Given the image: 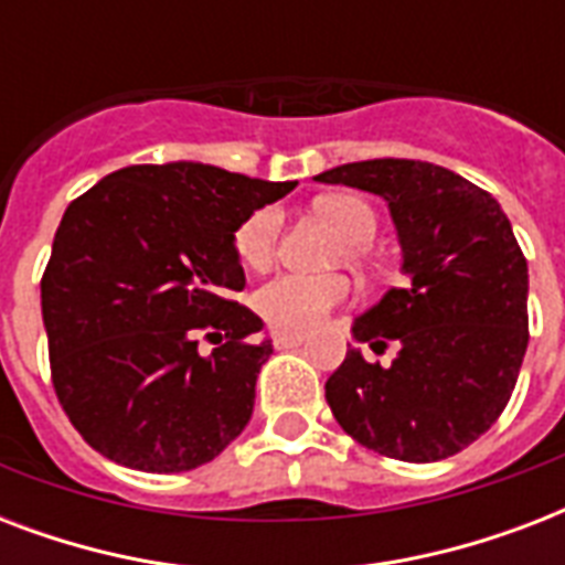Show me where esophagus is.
I'll use <instances>...</instances> for the list:
<instances>
[{"mask_svg":"<svg viewBox=\"0 0 565 565\" xmlns=\"http://www.w3.org/2000/svg\"><path fill=\"white\" fill-rule=\"evenodd\" d=\"M275 349H296V345L305 343V334H296V331H273Z\"/></svg>","mask_w":565,"mask_h":565,"instance_id":"1","label":"esophagus"}]
</instances>
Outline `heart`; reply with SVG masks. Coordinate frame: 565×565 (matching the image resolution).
Instances as JSON below:
<instances>
[{"label": "heart", "mask_w": 565, "mask_h": 565, "mask_svg": "<svg viewBox=\"0 0 565 565\" xmlns=\"http://www.w3.org/2000/svg\"><path fill=\"white\" fill-rule=\"evenodd\" d=\"M317 207L326 220H331L343 231V237L354 248L370 246V239L375 237V213L358 195H322ZM278 234H281V213L275 207H260V211L248 213L234 234L237 257L252 269H264L273 264ZM345 296H349V281L343 275L284 273L273 281L260 284L252 301H255L257 317L278 331H310Z\"/></svg>", "instance_id": "obj_1"}]
</instances>
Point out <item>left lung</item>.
Segmentation results:
<instances>
[{"instance_id": "1", "label": "left lung", "mask_w": 565, "mask_h": 565, "mask_svg": "<svg viewBox=\"0 0 565 565\" xmlns=\"http://www.w3.org/2000/svg\"><path fill=\"white\" fill-rule=\"evenodd\" d=\"M381 195L402 246L404 287L354 319L372 352L349 349L328 377L340 428L377 455L430 463L463 451L508 407L527 349V260L487 190L428 161L377 158L319 172Z\"/></svg>"}]
</instances>
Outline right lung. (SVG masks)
I'll return each instance as SVG.
<instances>
[{
	"mask_svg": "<svg viewBox=\"0 0 565 565\" xmlns=\"http://www.w3.org/2000/svg\"><path fill=\"white\" fill-rule=\"evenodd\" d=\"M292 188L211 163H137L66 207L40 305L57 402L99 455L188 472L246 428L273 340L228 299L246 287L234 234Z\"/></svg>",
	"mask_w": 565,
	"mask_h": 565,
	"instance_id": "right-lung-1",
	"label": "right lung"
}]
</instances>
